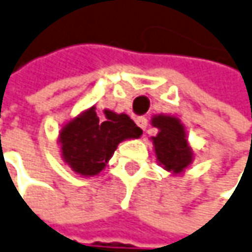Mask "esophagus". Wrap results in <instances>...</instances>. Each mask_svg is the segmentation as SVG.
<instances>
[{
  "label": "esophagus",
  "instance_id": "obj_1",
  "mask_svg": "<svg viewBox=\"0 0 252 252\" xmlns=\"http://www.w3.org/2000/svg\"><path fill=\"white\" fill-rule=\"evenodd\" d=\"M135 123H137V126H140L143 131L147 128V126H149V121H147V118L146 117H138L137 120H135Z\"/></svg>",
  "mask_w": 252,
  "mask_h": 252
}]
</instances>
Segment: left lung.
I'll use <instances>...</instances> for the list:
<instances>
[{
    "instance_id": "8db88e82",
    "label": "left lung",
    "mask_w": 252,
    "mask_h": 252,
    "mask_svg": "<svg viewBox=\"0 0 252 252\" xmlns=\"http://www.w3.org/2000/svg\"><path fill=\"white\" fill-rule=\"evenodd\" d=\"M153 126L158 128L151 137L158 164L172 174H182L193 161V150L189 146L185 126L174 115L158 114L151 118Z\"/></svg>"
}]
</instances>
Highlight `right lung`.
I'll use <instances>...</instances> for the list:
<instances>
[{
	"instance_id": "right-lung-1",
	"label": "right lung",
	"mask_w": 252,
	"mask_h": 252,
	"mask_svg": "<svg viewBox=\"0 0 252 252\" xmlns=\"http://www.w3.org/2000/svg\"><path fill=\"white\" fill-rule=\"evenodd\" d=\"M143 129L126 114L96 108L80 112L62 126L58 143L63 161L80 176H96L106 167L118 144L124 140L140 138Z\"/></svg>"
}]
</instances>
